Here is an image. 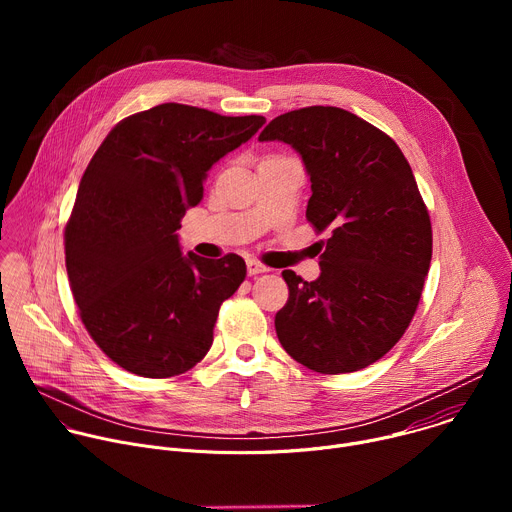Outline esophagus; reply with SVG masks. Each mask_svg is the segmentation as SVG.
Wrapping results in <instances>:
<instances>
[{"instance_id":"1","label":"esophagus","mask_w":512,"mask_h":512,"mask_svg":"<svg viewBox=\"0 0 512 512\" xmlns=\"http://www.w3.org/2000/svg\"><path fill=\"white\" fill-rule=\"evenodd\" d=\"M247 271H249V275H259V273H267L269 269H267L265 265H261L259 261L249 259V261H247Z\"/></svg>"}]
</instances>
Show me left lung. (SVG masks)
<instances>
[{
    "mask_svg": "<svg viewBox=\"0 0 512 512\" xmlns=\"http://www.w3.org/2000/svg\"><path fill=\"white\" fill-rule=\"evenodd\" d=\"M259 141L294 148L310 176L306 216L330 239L320 277L281 275L287 304L275 314L285 352L322 375L354 373L405 334L431 263V223L399 145L338 107L275 117Z\"/></svg>",
    "mask_w": 512,
    "mask_h": 512,
    "instance_id": "8db88e82",
    "label": "left lung"
}]
</instances>
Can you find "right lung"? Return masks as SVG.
<instances>
[{
	"mask_svg": "<svg viewBox=\"0 0 512 512\" xmlns=\"http://www.w3.org/2000/svg\"><path fill=\"white\" fill-rule=\"evenodd\" d=\"M263 123L164 103L117 123L89 162L64 229L66 271L87 332L121 369L168 379L210 350L247 265L184 255L176 231L208 170Z\"/></svg>",
	"mask_w": 512,
	"mask_h": 512,
	"instance_id": "1",
	"label": "right lung"
}]
</instances>
